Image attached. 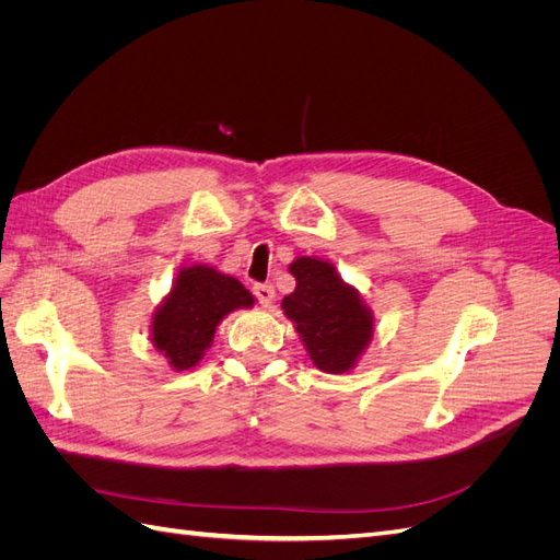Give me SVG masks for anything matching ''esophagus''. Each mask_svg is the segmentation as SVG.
Here are the masks:
<instances>
[{
  "mask_svg": "<svg viewBox=\"0 0 560 560\" xmlns=\"http://www.w3.org/2000/svg\"><path fill=\"white\" fill-rule=\"evenodd\" d=\"M254 296L259 299L264 308H270L276 303V290L273 284H254Z\"/></svg>",
  "mask_w": 560,
  "mask_h": 560,
  "instance_id": "obj_1",
  "label": "esophagus"
}]
</instances>
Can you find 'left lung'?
I'll return each instance as SVG.
<instances>
[{
    "mask_svg": "<svg viewBox=\"0 0 560 560\" xmlns=\"http://www.w3.org/2000/svg\"><path fill=\"white\" fill-rule=\"evenodd\" d=\"M296 278L292 294L282 299L284 315L294 322L313 364L325 374H346L371 343L374 315L360 292L343 282L336 266L317 257L290 264Z\"/></svg>",
    "mask_w": 560,
    "mask_h": 560,
    "instance_id": "1",
    "label": "left lung"
}]
</instances>
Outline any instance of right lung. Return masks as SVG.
<instances>
[{"mask_svg": "<svg viewBox=\"0 0 560 560\" xmlns=\"http://www.w3.org/2000/svg\"><path fill=\"white\" fill-rule=\"evenodd\" d=\"M252 306L254 296L233 276L206 264L186 266L151 315V343L175 371H186L212 346L219 322Z\"/></svg>", "mask_w": 560, "mask_h": 560, "instance_id": "right-lung-1", "label": "right lung"}]
</instances>
